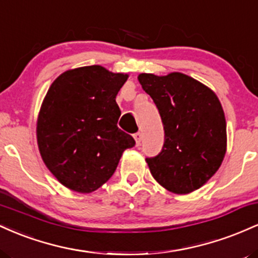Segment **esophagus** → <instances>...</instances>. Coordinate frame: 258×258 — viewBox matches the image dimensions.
<instances>
[{"label":"esophagus","instance_id":"34e87169","mask_svg":"<svg viewBox=\"0 0 258 258\" xmlns=\"http://www.w3.org/2000/svg\"><path fill=\"white\" fill-rule=\"evenodd\" d=\"M133 137H135L136 144H137V146H139V144H141V142H142V133L141 132L135 133V135H133Z\"/></svg>","mask_w":258,"mask_h":258}]
</instances>
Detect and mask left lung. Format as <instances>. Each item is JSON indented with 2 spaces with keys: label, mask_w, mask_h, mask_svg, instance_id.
<instances>
[{
  "label": "left lung",
  "mask_w": 258,
  "mask_h": 258,
  "mask_svg": "<svg viewBox=\"0 0 258 258\" xmlns=\"http://www.w3.org/2000/svg\"><path fill=\"white\" fill-rule=\"evenodd\" d=\"M165 131L162 150L147 158L153 177L176 194L199 189L220 168L227 149L224 111L214 91L190 76L141 74Z\"/></svg>",
  "instance_id": "8db88e82"
}]
</instances>
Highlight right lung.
Returning <instances> with one entry per match:
<instances>
[{
    "mask_svg": "<svg viewBox=\"0 0 258 258\" xmlns=\"http://www.w3.org/2000/svg\"><path fill=\"white\" fill-rule=\"evenodd\" d=\"M127 74L100 65L68 70L51 85L37 119V144L47 168L61 184L91 193L114 174L121 155L135 147L117 127L116 96Z\"/></svg>",
    "mask_w": 258,
    "mask_h": 258,
    "instance_id": "1",
    "label": "right lung"
}]
</instances>
